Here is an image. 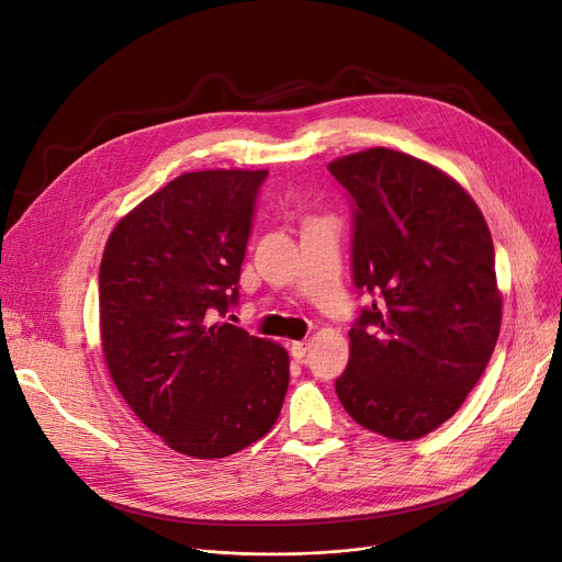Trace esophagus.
Returning <instances> with one entry per match:
<instances>
[{"instance_id": "1", "label": "esophagus", "mask_w": 562, "mask_h": 562, "mask_svg": "<svg viewBox=\"0 0 562 562\" xmlns=\"http://www.w3.org/2000/svg\"><path fill=\"white\" fill-rule=\"evenodd\" d=\"M308 347H311L308 341H292V344H290V353H292V358H294L296 362H304V358H306V353H308Z\"/></svg>"}]
</instances>
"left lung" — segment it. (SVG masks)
I'll use <instances>...</instances> for the list:
<instances>
[{"instance_id": "8db88e82", "label": "left lung", "mask_w": 562, "mask_h": 562, "mask_svg": "<svg viewBox=\"0 0 562 562\" xmlns=\"http://www.w3.org/2000/svg\"><path fill=\"white\" fill-rule=\"evenodd\" d=\"M328 170L353 206V283L371 294L335 392L362 427L414 441L463 405L493 356V238L474 200L412 155L369 148Z\"/></svg>"}]
</instances>
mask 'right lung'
<instances>
[{"label": "right lung", "instance_id": "obj_1", "mask_svg": "<svg viewBox=\"0 0 562 562\" xmlns=\"http://www.w3.org/2000/svg\"><path fill=\"white\" fill-rule=\"evenodd\" d=\"M268 170H198L114 227L99 272L103 356L116 390L161 441L229 457L279 418L290 358L213 322L238 304L256 195Z\"/></svg>", "mask_w": 562, "mask_h": 562}]
</instances>
